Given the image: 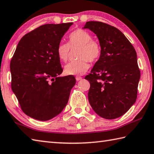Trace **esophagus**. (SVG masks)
Wrapping results in <instances>:
<instances>
[{
  "label": "esophagus",
  "instance_id": "34e87169",
  "mask_svg": "<svg viewBox=\"0 0 154 154\" xmlns=\"http://www.w3.org/2000/svg\"><path fill=\"white\" fill-rule=\"evenodd\" d=\"M75 79H76V80L78 81H80L82 79V77H80V76H77L76 77H75Z\"/></svg>",
  "mask_w": 154,
  "mask_h": 154
}]
</instances>
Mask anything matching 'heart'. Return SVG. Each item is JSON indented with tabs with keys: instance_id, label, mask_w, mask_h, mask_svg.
Here are the masks:
<instances>
[{
	"instance_id": "1",
	"label": "heart",
	"mask_w": 154,
	"mask_h": 154,
	"mask_svg": "<svg viewBox=\"0 0 154 154\" xmlns=\"http://www.w3.org/2000/svg\"><path fill=\"white\" fill-rule=\"evenodd\" d=\"M69 44L60 42L57 45V53L60 61L66 62L69 58L71 47H79L77 61L68 63L65 73L69 75H83L88 70L90 62L97 61L101 53V48L97 41L92 40V36L85 30L78 29L69 35Z\"/></svg>"
}]
</instances>
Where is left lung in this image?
<instances>
[{
  "mask_svg": "<svg viewBox=\"0 0 154 154\" xmlns=\"http://www.w3.org/2000/svg\"><path fill=\"white\" fill-rule=\"evenodd\" d=\"M83 29L97 35L101 48L99 60L85 77L90 83L89 103L98 116L116 119L136 101L140 79L136 51L118 29L108 24L89 21Z\"/></svg>",
  "mask_w": 154,
  "mask_h": 154,
  "instance_id": "8db88e82",
  "label": "left lung"
}]
</instances>
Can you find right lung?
<instances>
[{"mask_svg":"<svg viewBox=\"0 0 154 154\" xmlns=\"http://www.w3.org/2000/svg\"><path fill=\"white\" fill-rule=\"evenodd\" d=\"M73 23L47 24L24 35L12 57L11 88L26 115L47 121L61 112L76 83L63 72L57 47Z\"/></svg>","mask_w":154,"mask_h":154,"instance_id":"1","label":"right lung"}]
</instances>
